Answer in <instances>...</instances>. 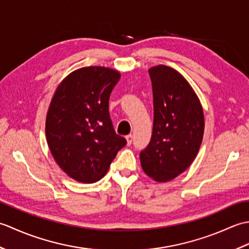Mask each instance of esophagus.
I'll return each instance as SVG.
<instances>
[{
	"mask_svg": "<svg viewBox=\"0 0 249 249\" xmlns=\"http://www.w3.org/2000/svg\"><path fill=\"white\" fill-rule=\"evenodd\" d=\"M126 140H127V144L130 145L131 142H133V135L129 134V135L126 136Z\"/></svg>",
	"mask_w": 249,
	"mask_h": 249,
	"instance_id": "esophagus-1",
	"label": "esophagus"
}]
</instances>
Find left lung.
Here are the masks:
<instances>
[{
  "instance_id": "1",
  "label": "left lung",
  "mask_w": 249,
  "mask_h": 249,
  "mask_svg": "<svg viewBox=\"0 0 249 249\" xmlns=\"http://www.w3.org/2000/svg\"><path fill=\"white\" fill-rule=\"evenodd\" d=\"M149 73L154 121L140 161L150 178L168 182L186 170L198 154L204 131L203 110L189 83L173 68L160 65Z\"/></svg>"
}]
</instances>
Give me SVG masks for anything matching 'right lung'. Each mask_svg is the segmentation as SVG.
I'll return each mask as SVG.
<instances>
[{"label":"right lung","mask_w":249,"mask_h":249,"mask_svg":"<svg viewBox=\"0 0 249 249\" xmlns=\"http://www.w3.org/2000/svg\"><path fill=\"white\" fill-rule=\"evenodd\" d=\"M120 73L110 68H80L55 91L46 120V137L56 163L81 183L105 177L127 141L115 133L109 97Z\"/></svg>","instance_id":"1"}]
</instances>
